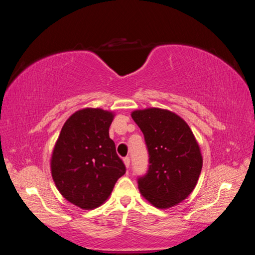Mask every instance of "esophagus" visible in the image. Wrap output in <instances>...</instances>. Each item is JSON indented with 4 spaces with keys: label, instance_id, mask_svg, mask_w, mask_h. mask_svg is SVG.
<instances>
[{
    "label": "esophagus",
    "instance_id": "obj_1",
    "mask_svg": "<svg viewBox=\"0 0 255 255\" xmlns=\"http://www.w3.org/2000/svg\"><path fill=\"white\" fill-rule=\"evenodd\" d=\"M123 163H125V165H126L127 168H128L129 165H130V159H129V157H125V158H123Z\"/></svg>",
    "mask_w": 255,
    "mask_h": 255
}]
</instances>
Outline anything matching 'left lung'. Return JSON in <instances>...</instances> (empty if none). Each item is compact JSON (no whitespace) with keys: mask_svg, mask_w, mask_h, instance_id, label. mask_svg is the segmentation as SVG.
Here are the masks:
<instances>
[{"mask_svg":"<svg viewBox=\"0 0 255 255\" xmlns=\"http://www.w3.org/2000/svg\"><path fill=\"white\" fill-rule=\"evenodd\" d=\"M132 118L144 136L149 168L138 177L140 194L157 208L172 207L195 189L203 159L190 128L180 116L161 109L135 111Z\"/></svg>","mask_w":255,"mask_h":255,"instance_id":"8db88e82","label":"left lung"}]
</instances>
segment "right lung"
Instances as JSON below:
<instances>
[{"label": "right lung", "instance_id": "obj_1", "mask_svg": "<svg viewBox=\"0 0 255 255\" xmlns=\"http://www.w3.org/2000/svg\"><path fill=\"white\" fill-rule=\"evenodd\" d=\"M112 112L84 109L61 128L51 158L54 183L63 197L83 210L102 205L126 166L116 152L109 129Z\"/></svg>", "mask_w": 255, "mask_h": 255}]
</instances>
